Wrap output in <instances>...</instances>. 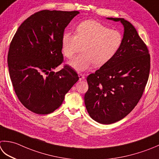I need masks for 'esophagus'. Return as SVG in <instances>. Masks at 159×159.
Wrapping results in <instances>:
<instances>
[{
  "mask_svg": "<svg viewBox=\"0 0 159 159\" xmlns=\"http://www.w3.org/2000/svg\"><path fill=\"white\" fill-rule=\"evenodd\" d=\"M79 80H84V79H85V76L83 75V74H79Z\"/></svg>",
  "mask_w": 159,
  "mask_h": 159,
  "instance_id": "esophagus-1",
  "label": "esophagus"
}]
</instances>
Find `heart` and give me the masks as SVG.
Returning a JSON list of instances; mask_svg holds the SVG:
<instances>
[{
	"label": "heart",
	"instance_id": "heart-1",
	"mask_svg": "<svg viewBox=\"0 0 159 159\" xmlns=\"http://www.w3.org/2000/svg\"><path fill=\"white\" fill-rule=\"evenodd\" d=\"M123 43V35L119 31L110 30L94 20H86L76 28V34L65 32L61 38L63 55L70 58L80 50L82 54L68 62L78 72H84L93 65L101 67L112 59Z\"/></svg>",
	"mask_w": 159,
	"mask_h": 159
}]
</instances>
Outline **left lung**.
I'll list each match as a JSON object with an SVG mask.
<instances>
[{"label":"left lung","instance_id":"8db88e82","mask_svg":"<svg viewBox=\"0 0 159 159\" xmlns=\"http://www.w3.org/2000/svg\"><path fill=\"white\" fill-rule=\"evenodd\" d=\"M106 18L123 25V43L110 62L87 78L89 89L84 100L90 117L109 125L125 117L141 99L150 74V56L129 21Z\"/></svg>","mask_w":159,"mask_h":159}]
</instances>
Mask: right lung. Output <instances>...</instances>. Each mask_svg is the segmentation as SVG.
<instances>
[{
	"label": "right lung",
	"mask_w": 159,
	"mask_h": 159,
	"mask_svg": "<svg viewBox=\"0 0 159 159\" xmlns=\"http://www.w3.org/2000/svg\"><path fill=\"white\" fill-rule=\"evenodd\" d=\"M79 11L43 10L22 23L9 45L7 63L16 94L28 110L38 114L52 113L61 106L65 96L79 78L65 65L61 38Z\"/></svg>",
	"instance_id": "1"
}]
</instances>
